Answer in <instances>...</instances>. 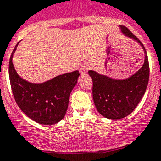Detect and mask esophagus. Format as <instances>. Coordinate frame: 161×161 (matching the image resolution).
Masks as SVG:
<instances>
[{"instance_id": "esophagus-1", "label": "esophagus", "mask_w": 161, "mask_h": 161, "mask_svg": "<svg viewBox=\"0 0 161 161\" xmlns=\"http://www.w3.org/2000/svg\"><path fill=\"white\" fill-rule=\"evenodd\" d=\"M89 68H90L89 65H87V64H83V65H82L80 68L81 75H84L86 73V71L89 70Z\"/></svg>"}]
</instances>
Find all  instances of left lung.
Instances as JSON below:
<instances>
[{
    "mask_svg": "<svg viewBox=\"0 0 161 161\" xmlns=\"http://www.w3.org/2000/svg\"><path fill=\"white\" fill-rule=\"evenodd\" d=\"M125 36L136 40L145 52V62L137 71L125 79H114L89 70L93 80V99L97 111L104 118L119 120L128 116L137 106L146 91L149 79L148 55L142 43L125 26H120Z\"/></svg>",
    "mask_w": 161,
    "mask_h": 161,
    "instance_id": "left-lung-1",
    "label": "left lung"
}]
</instances>
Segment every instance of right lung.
Returning <instances> with one entry per match:
<instances>
[{
	"mask_svg": "<svg viewBox=\"0 0 161 161\" xmlns=\"http://www.w3.org/2000/svg\"><path fill=\"white\" fill-rule=\"evenodd\" d=\"M9 60L10 84L16 104L25 114L41 125H53L64 118L68 107L70 92L80 75L79 70L56 76L43 83H31L19 76Z\"/></svg>",
	"mask_w": 161,
	"mask_h": 161,
	"instance_id": "right-lung-1",
	"label": "right lung"
}]
</instances>
